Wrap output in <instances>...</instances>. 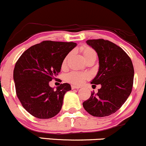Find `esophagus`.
<instances>
[{"mask_svg": "<svg viewBox=\"0 0 146 146\" xmlns=\"http://www.w3.org/2000/svg\"><path fill=\"white\" fill-rule=\"evenodd\" d=\"M71 87H72V90H74V89H79L80 86H76V85H71Z\"/></svg>", "mask_w": 146, "mask_h": 146, "instance_id": "1", "label": "esophagus"}]
</instances>
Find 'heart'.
Masks as SVG:
<instances>
[{
    "label": "heart",
    "instance_id": "heart-1",
    "mask_svg": "<svg viewBox=\"0 0 146 146\" xmlns=\"http://www.w3.org/2000/svg\"><path fill=\"white\" fill-rule=\"evenodd\" d=\"M80 51L83 54L84 59L87 60L89 58L92 57L93 56H96L95 50L88 46H83L80 48ZM70 56V54H67L66 57L64 58L61 63V67L62 68H66L67 66V63H68V58ZM90 78L88 74L82 73L77 71H72L67 74L66 76V80L69 83L74 84V85H80L85 82V80L88 79Z\"/></svg>",
    "mask_w": 146,
    "mask_h": 146
}]
</instances>
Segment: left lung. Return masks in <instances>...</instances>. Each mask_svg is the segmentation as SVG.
Here are the masks:
<instances>
[{
	"mask_svg": "<svg viewBox=\"0 0 146 146\" xmlns=\"http://www.w3.org/2000/svg\"><path fill=\"white\" fill-rule=\"evenodd\" d=\"M86 42L96 51L100 65L91 83L95 86L100 84L101 88L83 102V107L95 117L109 116L120 109L131 93L134 79L133 63L124 50L110 41L98 39Z\"/></svg>",
	"mask_w": 146,
	"mask_h": 146,
	"instance_id": "8db88e82",
	"label": "left lung"
}]
</instances>
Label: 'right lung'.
<instances>
[{
    "label": "right lung",
    "mask_w": 146,
    "mask_h": 146,
    "mask_svg": "<svg viewBox=\"0 0 146 146\" xmlns=\"http://www.w3.org/2000/svg\"><path fill=\"white\" fill-rule=\"evenodd\" d=\"M76 44L43 41L22 54L13 70L15 92L22 107L39 119H49L59 113L63 96L71 90L68 83L56 90L49 83L61 71V63Z\"/></svg>",
    "instance_id": "add662e5"
}]
</instances>
